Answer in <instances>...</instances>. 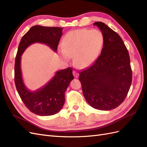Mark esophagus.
<instances>
[{
  "instance_id": "obj_1",
  "label": "esophagus",
  "mask_w": 147,
  "mask_h": 147,
  "mask_svg": "<svg viewBox=\"0 0 147 147\" xmlns=\"http://www.w3.org/2000/svg\"><path fill=\"white\" fill-rule=\"evenodd\" d=\"M73 75H74L75 78H77L79 76V74L76 72V71H73Z\"/></svg>"
}]
</instances>
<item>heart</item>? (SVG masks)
Here are the masks:
<instances>
[{
	"label": "heart",
	"instance_id": "heart-1",
	"mask_svg": "<svg viewBox=\"0 0 147 147\" xmlns=\"http://www.w3.org/2000/svg\"><path fill=\"white\" fill-rule=\"evenodd\" d=\"M104 44V36L98 29H77L66 34L63 44V58L74 57L76 67L91 65L99 56Z\"/></svg>",
	"mask_w": 147,
	"mask_h": 147
}]
</instances>
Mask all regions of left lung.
<instances>
[{
  "instance_id": "1",
  "label": "left lung",
  "mask_w": 147,
  "mask_h": 147,
  "mask_svg": "<svg viewBox=\"0 0 147 147\" xmlns=\"http://www.w3.org/2000/svg\"><path fill=\"white\" fill-rule=\"evenodd\" d=\"M104 36V44L94 63L79 73L83 96L92 107L117 108L125 99L132 83L127 48L119 35L102 22H96Z\"/></svg>"
}]
</instances>
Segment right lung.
<instances>
[{
  "label": "right lung",
  "instance_id": "1",
  "mask_svg": "<svg viewBox=\"0 0 147 147\" xmlns=\"http://www.w3.org/2000/svg\"><path fill=\"white\" fill-rule=\"evenodd\" d=\"M63 28L32 26L22 37L19 44L15 64V83L18 92L24 105L31 112L40 116H50L59 112L65 102V92L74 78L70 67L58 70L45 86L35 91L26 88L21 70V56L29 45L41 43L56 52Z\"/></svg>",
  "mask_w": 147,
  "mask_h": 147
}]
</instances>
